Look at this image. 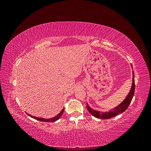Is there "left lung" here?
<instances>
[{
    "instance_id": "obj_1",
    "label": "left lung",
    "mask_w": 151,
    "mask_h": 151,
    "mask_svg": "<svg viewBox=\"0 0 151 151\" xmlns=\"http://www.w3.org/2000/svg\"><path fill=\"white\" fill-rule=\"evenodd\" d=\"M133 78H132V85L130 92L127 96L126 98L124 99L122 103H120L118 106L114 108L111 111L108 112H100L99 111L94 110L93 108H91L90 106L87 103V109L89 112L96 118H101V119H109L111 118L114 116H115L119 114L124 112L126 109L129 107V104H130L132 99L134 97V93H135V79H134V73L133 72Z\"/></svg>"
}]
</instances>
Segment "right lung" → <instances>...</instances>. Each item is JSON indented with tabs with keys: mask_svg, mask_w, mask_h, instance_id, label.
Segmentation results:
<instances>
[{
	"mask_svg": "<svg viewBox=\"0 0 151 151\" xmlns=\"http://www.w3.org/2000/svg\"><path fill=\"white\" fill-rule=\"evenodd\" d=\"M63 111H64V108H63L62 110L60 113H59L57 116H54V117H53V118H48V119H47V118H43L36 117V116H33L29 115L28 113H27V114H28V115L29 116H31V118H35V119L37 120H39V121L45 122H55V121L58 120L59 119V118H60L62 116Z\"/></svg>",
	"mask_w": 151,
	"mask_h": 151,
	"instance_id": "1",
	"label": "right lung"
}]
</instances>
